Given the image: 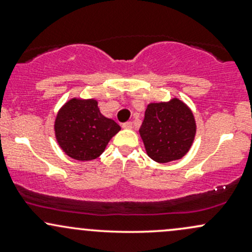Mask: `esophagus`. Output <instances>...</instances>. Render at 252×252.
I'll list each match as a JSON object with an SVG mask.
<instances>
[{"instance_id":"obj_1","label":"esophagus","mask_w":252,"mask_h":252,"mask_svg":"<svg viewBox=\"0 0 252 252\" xmlns=\"http://www.w3.org/2000/svg\"><path fill=\"white\" fill-rule=\"evenodd\" d=\"M122 128L124 129H131L132 128V123L131 122H126L122 124Z\"/></svg>"}]
</instances>
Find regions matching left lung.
<instances>
[{
  "label": "left lung",
  "mask_w": 252,
  "mask_h": 252,
  "mask_svg": "<svg viewBox=\"0 0 252 252\" xmlns=\"http://www.w3.org/2000/svg\"><path fill=\"white\" fill-rule=\"evenodd\" d=\"M195 121L189 106L178 98L167 103H152L140 128L147 154L160 163L186 155L195 136Z\"/></svg>",
  "instance_id": "left-lung-1"
}]
</instances>
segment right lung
<instances>
[{
	"mask_svg": "<svg viewBox=\"0 0 252 252\" xmlns=\"http://www.w3.org/2000/svg\"><path fill=\"white\" fill-rule=\"evenodd\" d=\"M54 129L66 154L74 160L89 161L102 154L121 126L100 114L97 100L73 98L58 112Z\"/></svg>",
	"mask_w": 252,
	"mask_h": 252,
	"instance_id": "1",
	"label": "right lung"
}]
</instances>
